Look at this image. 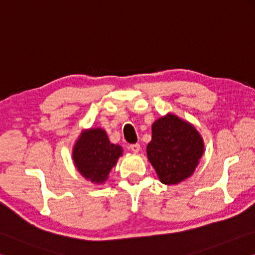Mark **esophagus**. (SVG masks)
Listing matches in <instances>:
<instances>
[{
	"instance_id": "esophagus-1",
	"label": "esophagus",
	"mask_w": 255,
	"mask_h": 255,
	"mask_svg": "<svg viewBox=\"0 0 255 255\" xmlns=\"http://www.w3.org/2000/svg\"><path fill=\"white\" fill-rule=\"evenodd\" d=\"M130 150L132 151V152L137 153V152H139V151H140V144H139V143L131 144V145H130Z\"/></svg>"
}]
</instances>
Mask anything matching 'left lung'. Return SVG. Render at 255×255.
Segmentation results:
<instances>
[{
  "instance_id": "left-lung-1",
  "label": "left lung",
  "mask_w": 255,
  "mask_h": 255,
  "mask_svg": "<svg viewBox=\"0 0 255 255\" xmlns=\"http://www.w3.org/2000/svg\"><path fill=\"white\" fill-rule=\"evenodd\" d=\"M203 151L202 137L189 123L172 114L153 123L146 153L163 184L176 185L193 175Z\"/></svg>"
}]
</instances>
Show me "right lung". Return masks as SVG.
Returning <instances> with one entry per match:
<instances>
[{"label": "right lung", "mask_w": 255, "mask_h": 255, "mask_svg": "<svg viewBox=\"0 0 255 255\" xmlns=\"http://www.w3.org/2000/svg\"><path fill=\"white\" fill-rule=\"evenodd\" d=\"M120 155H122V148L112 144L104 130L92 128L82 133L74 146L73 159L86 179L103 184Z\"/></svg>", "instance_id": "obj_1"}]
</instances>
